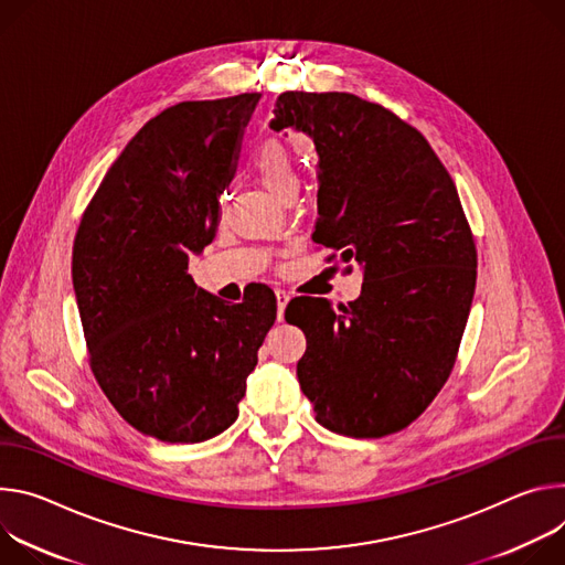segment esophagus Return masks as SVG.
<instances>
[{"label":"esophagus","instance_id":"esophagus-1","mask_svg":"<svg viewBox=\"0 0 565 565\" xmlns=\"http://www.w3.org/2000/svg\"><path fill=\"white\" fill-rule=\"evenodd\" d=\"M289 302V294L285 289H276V305H278V321L285 317V307Z\"/></svg>","mask_w":565,"mask_h":565}]
</instances>
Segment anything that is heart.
<instances>
[{
  "mask_svg": "<svg viewBox=\"0 0 565 565\" xmlns=\"http://www.w3.org/2000/svg\"><path fill=\"white\" fill-rule=\"evenodd\" d=\"M250 166H254V170L258 172L263 183L276 198L285 200V198L298 193V185H300L298 163H296L291 150L282 141H278V139L265 141L254 152V157H250ZM220 209H222V202H220Z\"/></svg>",
  "mask_w": 565,
  "mask_h": 565,
  "instance_id": "heart-1",
  "label": "heart"
}]
</instances>
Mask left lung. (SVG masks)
Wrapping results in <instances>:
<instances>
[{
  "mask_svg": "<svg viewBox=\"0 0 565 565\" xmlns=\"http://www.w3.org/2000/svg\"><path fill=\"white\" fill-rule=\"evenodd\" d=\"M274 114L271 130L305 132L319 152L311 237L363 267L361 296L341 315L323 298L287 305L302 332L312 319L300 391L339 435L397 433L449 380L473 300L478 256L456 183L413 125L377 103L285 92Z\"/></svg>",
  "mask_w": 565,
  "mask_h": 565,
  "instance_id": "1",
  "label": "left lung"
}]
</instances>
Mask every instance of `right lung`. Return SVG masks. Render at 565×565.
<instances>
[{
	"mask_svg": "<svg viewBox=\"0 0 565 565\" xmlns=\"http://www.w3.org/2000/svg\"><path fill=\"white\" fill-rule=\"evenodd\" d=\"M258 100H185L150 118L103 177L74 239L94 377L125 422L161 443H204L237 419L276 321L269 287L226 305L188 274L191 254L215 237L217 198Z\"/></svg>",
	"mask_w": 565,
	"mask_h": 565,
	"instance_id": "right-lung-1",
	"label": "right lung"
}]
</instances>
